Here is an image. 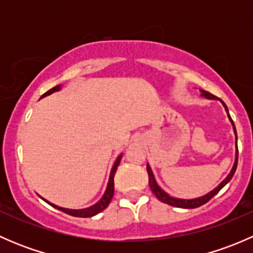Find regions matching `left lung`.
I'll return each mask as SVG.
<instances>
[{"mask_svg": "<svg viewBox=\"0 0 253 253\" xmlns=\"http://www.w3.org/2000/svg\"><path fill=\"white\" fill-rule=\"evenodd\" d=\"M201 91V96H203V98L206 99H209V100H219L221 104H223L224 109H225L226 114H228V117H229V121L231 122V125H233V129H234V133H235V139H236V152H235V162H234V165L233 168H231L230 172H229V175L226 176L225 178H224L223 181H221L220 183H219L218 186H216L214 190H211V192L206 193V195L201 196V197H196V198H190V200H185V198H176V197H172V196H170L169 193L165 192L164 190H163L162 187H160L159 185H158L157 180H155V176L153 174V170L152 168H150L149 164H147V171H148V175H149V187L150 190H152V192L154 193L155 197L158 198V200L160 201V202L163 203H167V205L169 206H172V207H177V208H186V209H192V208H197V207H201L203 206L205 203L208 202L211 198H213L214 196L216 195V193L219 192V191L221 190V188L224 187V186L226 185V183L229 182V181L233 178L234 174H235V170H236V167H237V134H236V128H235V125H234L233 120H231L230 115H229V110L228 108H226V105L224 104V101H221L220 99H218L216 96H214L213 94L208 93V91L206 90H202V89H200Z\"/></svg>", "mask_w": 253, "mask_h": 253, "instance_id": "8db88e82", "label": "left lung"}]
</instances>
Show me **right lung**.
Here are the masks:
<instances>
[{
	"instance_id": "right-lung-1",
	"label": "right lung",
	"mask_w": 253,
	"mask_h": 253,
	"mask_svg": "<svg viewBox=\"0 0 253 253\" xmlns=\"http://www.w3.org/2000/svg\"><path fill=\"white\" fill-rule=\"evenodd\" d=\"M61 89H62V84H58V85L53 86L52 89H50V90L46 91L45 94H42V98H45V96L50 95V94L55 93V91L61 90ZM122 155H124V153H121V154L116 158V160H115L114 165H112V168H111L110 176H109V182H108V186H106L105 192H104L103 197H101L100 200L95 203V205L86 207V208H82V209H70V208H63V207H58V206L53 205V203L48 202V201H46L45 198H42V197H40V198H42V200H44L45 202L48 203L51 207H53V208L58 209V211H63V213H66V214H70V215H72V216H79V218H91V216L96 215V214H99L100 211H103L104 209L109 206V203L111 202L112 196H114V191H115L114 190V176H115V172H116V170H117V167L120 165V162H121Z\"/></svg>"
}]
</instances>
